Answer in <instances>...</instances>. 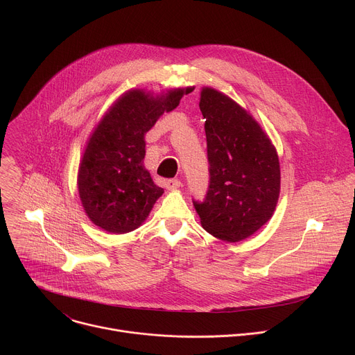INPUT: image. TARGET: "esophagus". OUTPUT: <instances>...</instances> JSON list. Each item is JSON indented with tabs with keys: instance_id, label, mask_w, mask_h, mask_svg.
I'll use <instances>...</instances> for the list:
<instances>
[{
	"instance_id": "34e87169",
	"label": "esophagus",
	"mask_w": 355,
	"mask_h": 355,
	"mask_svg": "<svg viewBox=\"0 0 355 355\" xmlns=\"http://www.w3.org/2000/svg\"><path fill=\"white\" fill-rule=\"evenodd\" d=\"M166 187H167L168 191H177L181 187V181H178V180H168L166 182Z\"/></svg>"
}]
</instances>
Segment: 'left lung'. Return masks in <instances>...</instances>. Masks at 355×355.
<instances>
[{
	"instance_id": "left-lung-1",
	"label": "left lung",
	"mask_w": 355,
	"mask_h": 355,
	"mask_svg": "<svg viewBox=\"0 0 355 355\" xmlns=\"http://www.w3.org/2000/svg\"><path fill=\"white\" fill-rule=\"evenodd\" d=\"M199 108L207 119L211 181L205 200H193V207L208 233L237 243L274 215L281 188L277 148L261 125L226 94L202 87Z\"/></svg>"
}]
</instances>
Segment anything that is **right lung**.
<instances>
[{"label": "right lung", "mask_w": 355, "mask_h": 355, "mask_svg": "<svg viewBox=\"0 0 355 355\" xmlns=\"http://www.w3.org/2000/svg\"><path fill=\"white\" fill-rule=\"evenodd\" d=\"M193 87L155 94L123 92L94 128L78 166L77 188L88 219L108 233L137 229L164 189L144 168V135L164 112L175 110Z\"/></svg>", "instance_id": "add662e5"}]
</instances>
